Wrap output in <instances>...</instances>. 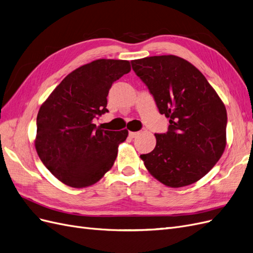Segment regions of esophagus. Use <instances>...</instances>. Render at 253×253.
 Wrapping results in <instances>:
<instances>
[{
    "label": "esophagus",
    "mask_w": 253,
    "mask_h": 253,
    "mask_svg": "<svg viewBox=\"0 0 253 253\" xmlns=\"http://www.w3.org/2000/svg\"><path fill=\"white\" fill-rule=\"evenodd\" d=\"M138 135H139L138 132H129V133H128V137H129V138H135V137H137Z\"/></svg>",
    "instance_id": "1"
}]
</instances>
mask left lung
<instances>
[{"mask_svg": "<svg viewBox=\"0 0 253 253\" xmlns=\"http://www.w3.org/2000/svg\"><path fill=\"white\" fill-rule=\"evenodd\" d=\"M148 86L168 132L155 134L156 147L140 155L148 171L164 185L189 186L215 166L226 148L227 111L205 76L177 56L131 61Z\"/></svg>", "mask_w": 253, "mask_h": 253, "instance_id": "1", "label": "left lung"}]
</instances>
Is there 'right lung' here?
<instances>
[{"label": "right lung", "mask_w": 253, "mask_h": 253, "mask_svg": "<svg viewBox=\"0 0 253 253\" xmlns=\"http://www.w3.org/2000/svg\"><path fill=\"white\" fill-rule=\"evenodd\" d=\"M131 71L126 60L99 59L61 81L37 116L36 150L52 175L73 188L100 180L114 165L127 131H104L95 118L109 112L112 84Z\"/></svg>", "instance_id": "obj_1"}]
</instances>
